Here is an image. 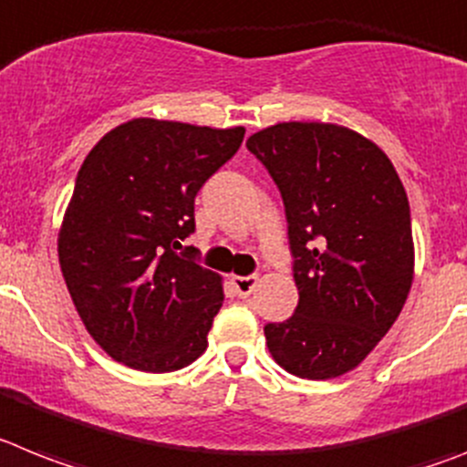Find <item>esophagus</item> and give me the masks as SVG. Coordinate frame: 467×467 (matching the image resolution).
<instances>
[{"label":"esophagus","instance_id":"esophagus-1","mask_svg":"<svg viewBox=\"0 0 467 467\" xmlns=\"http://www.w3.org/2000/svg\"><path fill=\"white\" fill-rule=\"evenodd\" d=\"M257 283H260L257 276H234L231 278V288H234V293H236L238 297H248V295L257 288Z\"/></svg>","mask_w":467,"mask_h":467}]
</instances>
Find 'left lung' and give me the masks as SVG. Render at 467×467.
<instances>
[{"instance_id": "left-lung-1", "label": "left lung", "mask_w": 467, "mask_h": 467, "mask_svg": "<svg viewBox=\"0 0 467 467\" xmlns=\"http://www.w3.org/2000/svg\"><path fill=\"white\" fill-rule=\"evenodd\" d=\"M288 219L300 302L266 324L281 368L328 380L357 368L400 317L413 283L411 210L370 139L330 122H278L248 139Z\"/></svg>"}]
</instances>
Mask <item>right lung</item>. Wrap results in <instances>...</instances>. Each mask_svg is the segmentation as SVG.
<instances>
[{
    "label": "right lung",
    "instance_id": "1",
    "mask_svg": "<svg viewBox=\"0 0 467 467\" xmlns=\"http://www.w3.org/2000/svg\"><path fill=\"white\" fill-rule=\"evenodd\" d=\"M243 134L134 118L79 167L58 262L82 324L119 364L170 373L205 352L224 302L222 276L182 241L195 229V193L234 158Z\"/></svg>",
    "mask_w": 467,
    "mask_h": 467
}]
</instances>
